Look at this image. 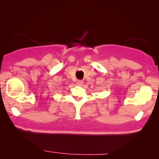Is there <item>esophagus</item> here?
<instances>
[{
  "instance_id": "1",
  "label": "esophagus",
  "mask_w": 159,
  "mask_h": 159,
  "mask_svg": "<svg viewBox=\"0 0 159 159\" xmlns=\"http://www.w3.org/2000/svg\"><path fill=\"white\" fill-rule=\"evenodd\" d=\"M77 84L79 86H82V84H83V82H82V80H78V81L77 82Z\"/></svg>"
}]
</instances>
